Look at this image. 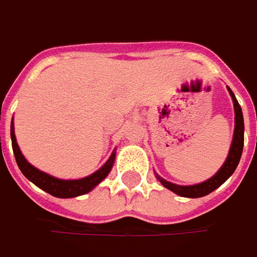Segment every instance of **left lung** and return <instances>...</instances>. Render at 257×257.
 I'll use <instances>...</instances> for the list:
<instances>
[{
	"label": "left lung",
	"mask_w": 257,
	"mask_h": 257,
	"mask_svg": "<svg viewBox=\"0 0 257 257\" xmlns=\"http://www.w3.org/2000/svg\"><path fill=\"white\" fill-rule=\"evenodd\" d=\"M228 92L233 98L234 102V112H236V125H234V137H233V143L231 148L228 152L227 161L224 162V165L221 166V169L212 176L211 179L198 184V185H191V186H181L171 184L165 179L159 178V181L162 182V185L168 189L173 191L175 194L181 195V197H186V198H199L204 195H208L210 192H212L214 189H217L220 185H223L225 181L233 175V172L236 171L240 158H241V152H243V143H244V121H243V112H241V107L237 102L236 96L233 94V91L228 88Z\"/></svg>",
	"instance_id": "1"
}]
</instances>
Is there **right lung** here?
<instances>
[{"mask_svg":"<svg viewBox=\"0 0 257 257\" xmlns=\"http://www.w3.org/2000/svg\"><path fill=\"white\" fill-rule=\"evenodd\" d=\"M11 143H13V152L16 156V162L19 165L20 171L23 172V175L32 181L36 186H39L40 189H43L46 192H49L53 197L58 198H73L78 195H84L86 192H89L94 186H96L111 171L112 163H114V153L111 155L107 163L98 169L95 173L82 178V179H75V181H63V179H58L53 178L47 173L42 172L39 169H36L33 165H30L29 162L24 159V156L20 152L19 145L16 142V135H14V127L11 122Z\"/></svg>","mask_w":257,"mask_h":257,"instance_id":"1","label":"right lung"}]
</instances>
